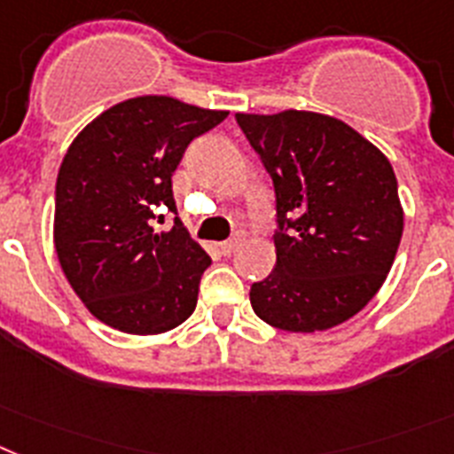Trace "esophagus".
Segmentation results:
<instances>
[{"label":"esophagus","instance_id":"obj_1","mask_svg":"<svg viewBox=\"0 0 454 454\" xmlns=\"http://www.w3.org/2000/svg\"><path fill=\"white\" fill-rule=\"evenodd\" d=\"M245 231H238V233L233 235V238L231 239H226V242H223V245H221V251H223V254H233L235 249H238L239 245H242V242H245Z\"/></svg>","mask_w":454,"mask_h":454}]
</instances>
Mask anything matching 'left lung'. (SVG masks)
<instances>
[{
    "label": "left lung",
    "instance_id": "1",
    "mask_svg": "<svg viewBox=\"0 0 454 454\" xmlns=\"http://www.w3.org/2000/svg\"><path fill=\"white\" fill-rule=\"evenodd\" d=\"M235 120L277 196V265L251 286V307L286 333L348 321L379 293L402 239L390 161L356 129L321 113H238Z\"/></svg>",
    "mask_w": 454,
    "mask_h": 454
}]
</instances>
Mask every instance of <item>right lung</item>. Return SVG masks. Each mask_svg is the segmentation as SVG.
Listing matches in <instances>:
<instances>
[{
    "label": "right lung",
    "instance_id": "right-lung-1",
    "mask_svg": "<svg viewBox=\"0 0 454 454\" xmlns=\"http://www.w3.org/2000/svg\"><path fill=\"white\" fill-rule=\"evenodd\" d=\"M173 97H136L91 120L68 147L55 186V249L91 316L129 334L168 333L193 314L209 268L175 216L173 173L186 145L226 120Z\"/></svg>",
    "mask_w": 454,
    "mask_h": 454
}]
</instances>
